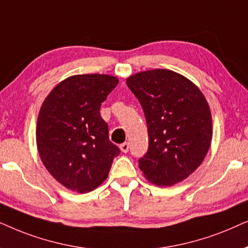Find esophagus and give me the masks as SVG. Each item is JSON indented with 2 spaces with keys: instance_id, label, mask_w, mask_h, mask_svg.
I'll use <instances>...</instances> for the list:
<instances>
[{
  "instance_id": "34e87169",
  "label": "esophagus",
  "mask_w": 248,
  "mask_h": 248,
  "mask_svg": "<svg viewBox=\"0 0 248 248\" xmlns=\"http://www.w3.org/2000/svg\"><path fill=\"white\" fill-rule=\"evenodd\" d=\"M120 150L121 152H124V153H127L128 151H129V144L127 143V141H124V143H122L120 145Z\"/></svg>"
}]
</instances>
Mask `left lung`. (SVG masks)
Masks as SVG:
<instances>
[{"mask_svg": "<svg viewBox=\"0 0 248 248\" xmlns=\"http://www.w3.org/2000/svg\"><path fill=\"white\" fill-rule=\"evenodd\" d=\"M143 108L148 148L138 160L151 183L172 186L195 171L210 148L212 117L199 88L184 76L155 69L127 79Z\"/></svg>", "mask_w": 248, "mask_h": 248, "instance_id": "left-lung-1", "label": "left lung"}]
</instances>
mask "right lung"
<instances>
[{
  "label": "right lung",
  "mask_w": 248,
  "mask_h": 248,
  "mask_svg": "<svg viewBox=\"0 0 248 248\" xmlns=\"http://www.w3.org/2000/svg\"><path fill=\"white\" fill-rule=\"evenodd\" d=\"M108 75H77L61 81L45 98L36 140L42 162L61 185L88 193L108 178L120 150L108 140L101 104L117 87Z\"/></svg>",
  "instance_id": "right-lung-1"
}]
</instances>
